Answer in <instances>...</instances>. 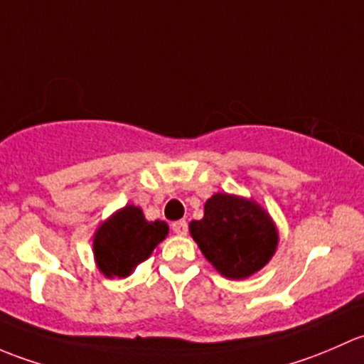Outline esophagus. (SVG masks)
Returning a JSON list of instances; mask_svg holds the SVG:
<instances>
[{"mask_svg": "<svg viewBox=\"0 0 364 364\" xmlns=\"http://www.w3.org/2000/svg\"><path fill=\"white\" fill-rule=\"evenodd\" d=\"M171 230H173V233L178 235V237H186V235H187V223H186V220H175V223L171 224Z\"/></svg>", "mask_w": 364, "mask_h": 364, "instance_id": "1", "label": "esophagus"}]
</instances>
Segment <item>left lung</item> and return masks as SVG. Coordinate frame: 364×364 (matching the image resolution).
<instances>
[{"label":"left lung","instance_id":"obj_1","mask_svg":"<svg viewBox=\"0 0 364 364\" xmlns=\"http://www.w3.org/2000/svg\"><path fill=\"white\" fill-rule=\"evenodd\" d=\"M189 233L217 272L231 280L249 279L269 263L279 245V230L268 210L252 198L215 193L205 203L203 219Z\"/></svg>","mask_w":364,"mask_h":364}]
</instances>
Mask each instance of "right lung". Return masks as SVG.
Here are the masks:
<instances>
[{
    "instance_id": "1",
    "label": "right lung",
    "mask_w": 364,
    "mask_h": 364,
    "mask_svg": "<svg viewBox=\"0 0 364 364\" xmlns=\"http://www.w3.org/2000/svg\"><path fill=\"white\" fill-rule=\"evenodd\" d=\"M166 235L164 220H147L140 207L126 205L96 230L92 238L96 266L107 279L129 277L138 264L151 257Z\"/></svg>"
}]
</instances>
